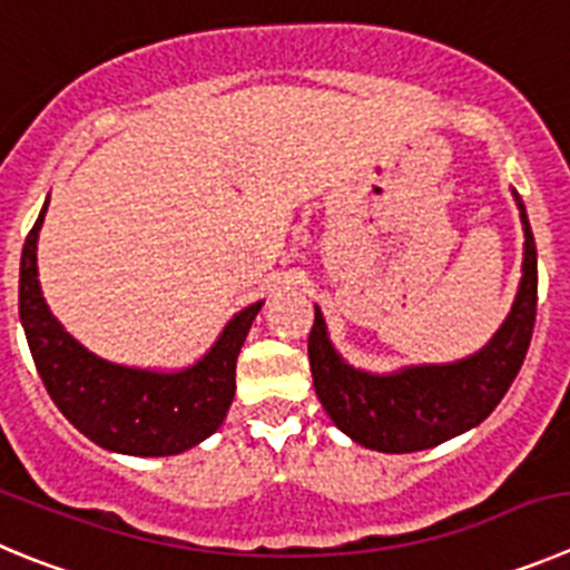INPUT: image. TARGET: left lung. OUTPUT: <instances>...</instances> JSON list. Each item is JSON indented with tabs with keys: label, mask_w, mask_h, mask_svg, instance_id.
I'll return each instance as SVG.
<instances>
[{
	"label": "left lung",
	"mask_w": 570,
	"mask_h": 570,
	"mask_svg": "<svg viewBox=\"0 0 570 570\" xmlns=\"http://www.w3.org/2000/svg\"><path fill=\"white\" fill-rule=\"evenodd\" d=\"M523 276L509 316L478 353L446 364H410L393 373L353 367L333 347L325 316L313 305L307 358L313 387L333 424L364 449L404 455L432 449L449 438L474 430L509 393L529 353L537 316V245L523 200Z\"/></svg>",
	"instance_id": "8db88e82"
}]
</instances>
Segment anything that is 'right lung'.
<instances>
[{"instance_id":"right-lung-1","label":"right lung","mask_w":570,"mask_h":570,"mask_svg":"<svg viewBox=\"0 0 570 570\" xmlns=\"http://www.w3.org/2000/svg\"><path fill=\"white\" fill-rule=\"evenodd\" d=\"M47 203L22 248L19 320L50 399L81 435L118 455L166 458L203 443L232 406L239 347L265 302L234 313L189 367L149 370L101 358L56 320L41 294L36 248Z\"/></svg>"}]
</instances>
